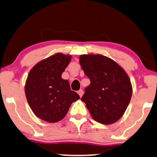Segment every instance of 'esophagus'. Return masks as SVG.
Instances as JSON below:
<instances>
[{
	"instance_id": "esophagus-1",
	"label": "esophagus",
	"mask_w": 157,
	"mask_h": 157,
	"mask_svg": "<svg viewBox=\"0 0 157 157\" xmlns=\"http://www.w3.org/2000/svg\"><path fill=\"white\" fill-rule=\"evenodd\" d=\"M77 93H78V94H79V96H80V97H82V95H83V90H78V91H77Z\"/></svg>"
}]
</instances>
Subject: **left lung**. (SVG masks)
<instances>
[{
    "label": "left lung",
    "mask_w": 157,
    "mask_h": 157,
    "mask_svg": "<svg viewBox=\"0 0 157 157\" xmlns=\"http://www.w3.org/2000/svg\"><path fill=\"white\" fill-rule=\"evenodd\" d=\"M80 64L90 84L85 89V102L94 120L111 124L125 112L132 93L125 71L112 59L101 54L80 56Z\"/></svg>",
    "instance_id": "left-lung-1"
}]
</instances>
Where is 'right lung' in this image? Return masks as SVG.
<instances>
[{
    "instance_id": "right-lung-1",
    "label": "right lung",
    "mask_w": 157,
    "mask_h": 157,
    "mask_svg": "<svg viewBox=\"0 0 157 157\" xmlns=\"http://www.w3.org/2000/svg\"><path fill=\"white\" fill-rule=\"evenodd\" d=\"M71 59V55L55 53L35 64L26 80L27 102L33 113L45 122L62 120L71 104L80 98L71 90L69 81L61 78Z\"/></svg>"
}]
</instances>
